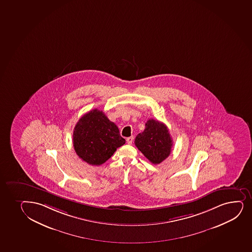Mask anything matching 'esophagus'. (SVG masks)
<instances>
[{"mask_svg":"<svg viewBox=\"0 0 252 252\" xmlns=\"http://www.w3.org/2000/svg\"><path fill=\"white\" fill-rule=\"evenodd\" d=\"M126 142H127V144L131 145L133 142V136H130V137H128L126 139Z\"/></svg>","mask_w":252,"mask_h":252,"instance_id":"esophagus-1","label":"esophagus"}]
</instances>
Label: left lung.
<instances>
[{
  "instance_id": "left-lung-1",
  "label": "left lung",
  "mask_w": 252,
  "mask_h": 252,
  "mask_svg": "<svg viewBox=\"0 0 252 252\" xmlns=\"http://www.w3.org/2000/svg\"><path fill=\"white\" fill-rule=\"evenodd\" d=\"M135 145L151 162L159 164L170 155L173 140L166 125L150 119L144 131L136 136Z\"/></svg>"
}]
</instances>
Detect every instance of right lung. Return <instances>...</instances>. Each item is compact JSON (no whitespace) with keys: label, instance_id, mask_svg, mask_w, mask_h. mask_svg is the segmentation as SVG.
I'll list each match as a JSON object with an SVG mask.
<instances>
[{"label":"right lung","instance_id":"right-lung-1","mask_svg":"<svg viewBox=\"0 0 252 252\" xmlns=\"http://www.w3.org/2000/svg\"><path fill=\"white\" fill-rule=\"evenodd\" d=\"M77 155L89 164L99 166L126 143L119 129L102 110L89 111L77 122L73 133Z\"/></svg>","mask_w":252,"mask_h":252}]
</instances>
